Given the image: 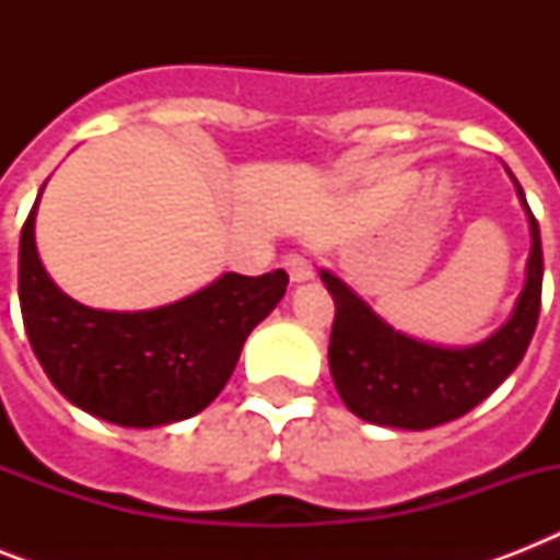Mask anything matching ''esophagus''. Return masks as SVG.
Returning a JSON list of instances; mask_svg holds the SVG:
<instances>
[{"label":"esophagus","mask_w":560,"mask_h":560,"mask_svg":"<svg viewBox=\"0 0 560 560\" xmlns=\"http://www.w3.org/2000/svg\"><path fill=\"white\" fill-rule=\"evenodd\" d=\"M284 267H288V276L293 284H302V281L314 279V267L307 261L305 255H288L284 258Z\"/></svg>","instance_id":"esophagus-1"}]
</instances>
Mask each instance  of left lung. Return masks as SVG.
Returning <instances> with one entry per match:
<instances>
[{"label": "left lung", "mask_w": 560, "mask_h": 560, "mask_svg": "<svg viewBox=\"0 0 560 560\" xmlns=\"http://www.w3.org/2000/svg\"><path fill=\"white\" fill-rule=\"evenodd\" d=\"M505 174L512 177L517 200L529 220L532 246L526 281L512 316L482 342L435 346L395 331L340 276L319 270L337 307L328 346L334 386L342 404L369 424L395 430H430L447 424L486 400L517 369L529 349L540 314L544 249L538 220L532 214L521 183L509 168Z\"/></svg>", "instance_id": "left-lung-1"}]
</instances>
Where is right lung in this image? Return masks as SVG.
<instances>
[{
    "mask_svg": "<svg viewBox=\"0 0 560 560\" xmlns=\"http://www.w3.org/2000/svg\"><path fill=\"white\" fill-rule=\"evenodd\" d=\"M37 202L20 235V307L55 389L90 416L139 430L202 412L235 372L249 331L281 302L288 272H223L151 311L86 307L66 296L39 261Z\"/></svg>",
    "mask_w": 560,
    "mask_h": 560,
    "instance_id": "obj_1",
    "label": "right lung"
}]
</instances>
